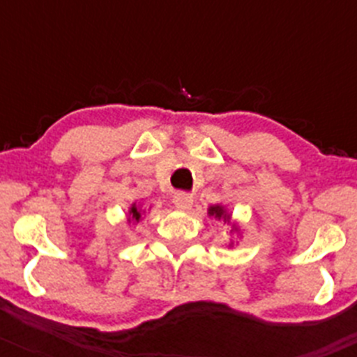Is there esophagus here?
Wrapping results in <instances>:
<instances>
[{
    "label": "esophagus",
    "mask_w": 357,
    "mask_h": 357,
    "mask_svg": "<svg viewBox=\"0 0 357 357\" xmlns=\"http://www.w3.org/2000/svg\"><path fill=\"white\" fill-rule=\"evenodd\" d=\"M172 202H174V205L178 208H183V211H186V208L192 207L193 197L190 195V193H176Z\"/></svg>",
    "instance_id": "1"
}]
</instances>
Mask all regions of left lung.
<instances>
[{
  "label": "left lung",
  "instance_id": "left-lung-1",
  "mask_svg": "<svg viewBox=\"0 0 357 357\" xmlns=\"http://www.w3.org/2000/svg\"><path fill=\"white\" fill-rule=\"evenodd\" d=\"M208 214L214 215L215 219H225V221H229V218H228V215H226L225 208H222L221 205H214V207L208 208Z\"/></svg>",
  "mask_w": 357,
  "mask_h": 357
}]
</instances>
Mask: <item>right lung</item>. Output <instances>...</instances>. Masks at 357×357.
<instances>
[{
	"label": "right lung",
	"instance_id": "1",
	"mask_svg": "<svg viewBox=\"0 0 357 357\" xmlns=\"http://www.w3.org/2000/svg\"><path fill=\"white\" fill-rule=\"evenodd\" d=\"M131 214H132V219H136V221H138V219H139V212H138V208L132 207V208H131Z\"/></svg>",
	"mask_w": 357,
	"mask_h": 357
}]
</instances>
